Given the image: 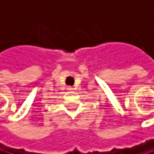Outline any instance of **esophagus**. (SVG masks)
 <instances>
[{
    "label": "esophagus",
    "mask_w": 154,
    "mask_h": 154,
    "mask_svg": "<svg viewBox=\"0 0 154 154\" xmlns=\"http://www.w3.org/2000/svg\"><path fill=\"white\" fill-rule=\"evenodd\" d=\"M67 90H68V91H72V90H73V87H68V88H67Z\"/></svg>",
    "instance_id": "34e87169"
}]
</instances>
